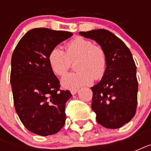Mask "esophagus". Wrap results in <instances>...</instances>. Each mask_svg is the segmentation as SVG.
Listing matches in <instances>:
<instances>
[{
  "label": "esophagus",
  "instance_id": "esophagus-1",
  "mask_svg": "<svg viewBox=\"0 0 151 151\" xmlns=\"http://www.w3.org/2000/svg\"><path fill=\"white\" fill-rule=\"evenodd\" d=\"M78 92V89H71L70 90V93L72 95H75Z\"/></svg>",
  "mask_w": 151,
  "mask_h": 151
}]
</instances>
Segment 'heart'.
<instances>
[{"label":"heart","instance_id":"obj_1","mask_svg":"<svg viewBox=\"0 0 151 151\" xmlns=\"http://www.w3.org/2000/svg\"><path fill=\"white\" fill-rule=\"evenodd\" d=\"M78 59L76 69L78 71L64 76L61 81L63 87L77 89L91 85L94 78L99 80L105 74L107 57L104 49L82 37H77L66 44V52L55 47L48 55L51 69L58 76H63L70 69L72 62Z\"/></svg>","mask_w":151,"mask_h":151}]
</instances>
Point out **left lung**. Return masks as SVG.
<instances>
[{
	"label": "left lung",
	"instance_id": "left-lung-1",
	"mask_svg": "<svg viewBox=\"0 0 151 151\" xmlns=\"http://www.w3.org/2000/svg\"><path fill=\"white\" fill-rule=\"evenodd\" d=\"M79 34L94 40L107 57L106 70L102 80L91 88L92 109L96 121L107 129H118L135 116L138 81L132 53L123 41L109 30L99 29Z\"/></svg>",
	"mask_w": 151,
	"mask_h": 151
}]
</instances>
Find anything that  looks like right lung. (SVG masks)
Instances as JSON below:
<instances>
[{"label": "right lung", "mask_w": 151, "mask_h": 151, "mask_svg": "<svg viewBox=\"0 0 151 151\" xmlns=\"http://www.w3.org/2000/svg\"><path fill=\"white\" fill-rule=\"evenodd\" d=\"M73 35L48 28L30 29L12 56L10 82L18 116L29 131L40 136L57 133L66 122L69 90H60L48 62L52 48Z\"/></svg>", "instance_id": "1"}]
</instances>
